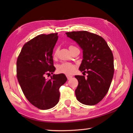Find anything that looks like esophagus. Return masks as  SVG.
I'll use <instances>...</instances> for the list:
<instances>
[{
	"instance_id": "obj_1",
	"label": "esophagus",
	"mask_w": 133,
	"mask_h": 133,
	"mask_svg": "<svg viewBox=\"0 0 133 133\" xmlns=\"http://www.w3.org/2000/svg\"><path fill=\"white\" fill-rule=\"evenodd\" d=\"M66 77H67L68 80H69L72 78V76H71V75H66Z\"/></svg>"
}]
</instances>
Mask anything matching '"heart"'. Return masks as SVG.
I'll return each instance as SVG.
<instances>
[{
	"instance_id": "heart-1",
	"label": "heart",
	"mask_w": 133,
	"mask_h": 133,
	"mask_svg": "<svg viewBox=\"0 0 133 133\" xmlns=\"http://www.w3.org/2000/svg\"><path fill=\"white\" fill-rule=\"evenodd\" d=\"M75 48H77L74 46H69V49L70 51L73 50ZM58 49H56L52 52V57L54 58H57L58 57ZM75 69H76V66L74 64L69 63V62H63L61 64H59L57 66V71L59 73L65 74L66 75H71L74 72Z\"/></svg>"
}]
</instances>
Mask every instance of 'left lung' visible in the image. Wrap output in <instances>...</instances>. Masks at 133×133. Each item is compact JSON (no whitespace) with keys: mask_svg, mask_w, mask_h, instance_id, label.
I'll use <instances>...</instances> for the list:
<instances>
[{"mask_svg":"<svg viewBox=\"0 0 133 133\" xmlns=\"http://www.w3.org/2000/svg\"><path fill=\"white\" fill-rule=\"evenodd\" d=\"M83 50L79 70L87 73L75 77L79 84L75 90L78 101L87 105H94L104 98L111 86L114 73V56L106 41L98 35L87 31L66 33Z\"/></svg>","mask_w":133,"mask_h":133,"instance_id":"obj_1","label":"left lung"}]
</instances>
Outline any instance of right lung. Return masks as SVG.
Masks as SVG:
<instances>
[{
  "instance_id": "obj_1",
  "label": "right lung",
  "mask_w": 133,
  "mask_h": 133,
  "mask_svg": "<svg viewBox=\"0 0 133 133\" xmlns=\"http://www.w3.org/2000/svg\"><path fill=\"white\" fill-rule=\"evenodd\" d=\"M58 37L57 33L39 35L24 45L17 58V77L22 91L30 103L40 109L56 105L59 87L67 81L63 74L45 78L56 70L52 54Z\"/></svg>"
}]
</instances>
